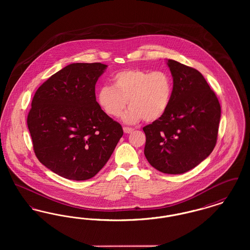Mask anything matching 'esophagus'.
Masks as SVG:
<instances>
[{"label":"esophagus","instance_id":"34e87169","mask_svg":"<svg viewBox=\"0 0 250 250\" xmlns=\"http://www.w3.org/2000/svg\"><path fill=\"white\" fill-rule=\"evenodd\" d=\"M124 132L125 133H126V134H129V133H131L132 131L134 130L133 128H131V127H127V126H124Z\"/></svg>","mask_w":250,"mask_h":250}]
</instances>
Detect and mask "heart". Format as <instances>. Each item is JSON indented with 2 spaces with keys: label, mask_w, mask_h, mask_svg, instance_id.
<instances>
[{
  "label": "heart",
  "mask_w": 250,
  "mask_h": 250,
  "mask_svg": "<svg viewBox=\"0 0 250 250\" xmlns=\"http://www.w3.org/2000/svg\"><path fill=\"white\" fill-rule=\"evenodd\" d=\"M111 82L112 87L102 86L97 94L98 104L107 115L118 117L127 102L130 107L123 119L128 124L154 122L166 113L173 89L167 72L126 69L113 75Z\"/></svg>",
  "instance_id": "heart-1"
}]
</instances>
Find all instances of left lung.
I'll list each match as a JSON object with an SVG mask.
<instances>
[{
    "label": "left lung",
    "mask_w": 250,
    "mask_h": 250,
    "mask_svg": "<svg viewBox=\"0 0 250 250\" xmlns=\"http://www.w3.org/2000/svg\"><path fill=\"white\" fill-rule=\"evenodd\" d=\"M173 78L171 100L160 119L143 127L144 155L151 166L167 174H181L212 153L217 140L221 107L202 74L167 60Z\"/></svg>",
    "instance_id": "8db88e82"
}]
</instances>
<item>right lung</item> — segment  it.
Segmentation results:
<instances>
[{
    "instance_id": "right-lung-1",
    "label": "right lung",
    "mask_w": 250,
    "mask_h": 250,
    "mask_svg": "<svg viewBox=\"0 0 250 250\" xmlns=\"http://www.w3.org/2000/svg\"><path fill=\"white\" fill-rule=\"evenodd\" d=\"M107 66L71 63L52 75L33 98L27 125L35 154L63 178L94 177L124 134L95 98V83Z\"/></svg>"
}]
</instances>
